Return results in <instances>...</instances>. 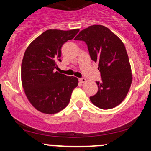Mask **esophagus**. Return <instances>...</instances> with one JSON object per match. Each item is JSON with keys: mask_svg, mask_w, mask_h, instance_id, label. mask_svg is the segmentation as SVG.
<instances>
[{"mask_svg": "<svg viewBox=\"0 0 151 151\" xmlns=\"http://www.w3.org/2000/svg\"><path fill=\"white\" fill-rule=\"evenodd\" d=\"M79 80L81 83H84L86 81V79L85 78H80V79H79Z\"/></svg>", "mask_w": 151, "mask_h": 151, "instance_id": "obj_1", "label": "esophagus"}]
</instances>
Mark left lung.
<instances>
[{"instance_id": "obj_1", "label": "left lung", "mask_w": 151, "mask_h": 151, "mask_svg": "<svg viewBox=\"0 0 151 151\" xmlns=\"http://www.w3.org/2000/svg\"><path fill=\"white\" fill-rule=\"evenodd\" d=\"M74 40L86 42L91 59L97 62L101 72V81H96L97 93L90 96L93 104L101 109H110L120 104L132 82L131 65L124 43L101 25L84 29Z\"/></svg>"}]
</instances>
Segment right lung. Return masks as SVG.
<instances>
[{"instance_id":"1","label":"right lung","mask_w":151,"mask_h":151,"mask_svg":"<svg viewBox=\"0 0 151 151\" xmlns=\"http://www.w3.org/2000/svg\"><path fill=\"white\" fill-rule=\"evenodd\" d=\"M71 30H47L29 45L21 65V81L27 99L44 114H56L70 103L78 79L55 72L61 62L62 46L78 33Z\"/></svg>"}]
</instances>
